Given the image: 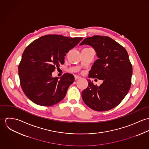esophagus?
I'll return each mask as SVG.
<instances>
[{"label":"esophagus","mask_w":149,"mask_h":149,"mask_svg":"<svg viewBox=\"0 0 149 149\" xmlns=\"http://www.w3.org/2000/svg\"><path fill=\"white\" fill-rule=\"evenodd\" d=\"M81 79V77H80V76H74V79L76 80H78V79Z\"/></svg>","instance_id":"obj_1"}]
</instances>
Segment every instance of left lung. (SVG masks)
Segmentation results:
<instances>
[{"mask_svg":"<svg viewBox=\"0 0 149 149\" xmlns=\"http://www.w3.org/2000/svg\"><path fill=\"white\" fill-rule=\"evenodd\" d=\"M91 46L99 58L92 66L89 77L103 81L97 86L88 81L82 92L86 106L97 111H106L117 106L125 98L131 85L132 68L126 49L106 36H94L80 45Z\"/></svg>","mask_w":149,"mask_h":149,"instance_id":"obj_1","label":"left lung"}]
</instances>
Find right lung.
Masks as SVG:
<instances>
[{"mask_svg":"<svg viewBox=\"0 0 149 149\" xmlns=\"http://www.w3.org/2000/svg\"><path fill=\"white\" fill-rule=\"evenodd\" d=\"M83 38H69L60 35L42 36L24 50L18 66L22 89L33 103L51 106L63 100L74 76L65 73L60 79L52 72L64 63L66 54Z\"/></svg>","mask_w":149,"mask_h":149,"instance_id":"right-lung-1","label":"right lung"}]
</instances>
